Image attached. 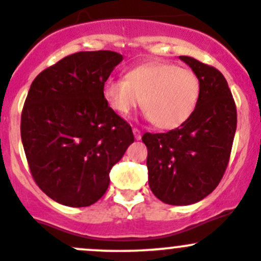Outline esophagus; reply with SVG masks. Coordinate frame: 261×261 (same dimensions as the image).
Wrapping results in <instances>:
<instances>
[{"instance_id": "obj_1", "label": "esophagus", "mask_w": 261, "mask_h": 261, "mask_svg": "<svg viewBox=\"0 0 261 261\" xmlns=\"http://www.w3.org/2000/svg\"><path fill=\"white\" fill-rule=\"evenodd\" d=\"M133 134H134V138H136L137 141H139V139H141L142 133H141V130L138 129V128H133Z\"/></svg>"}]
</instances>
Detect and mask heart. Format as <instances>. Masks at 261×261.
Here are the masks:
<instances>
[{"instance_id":"b5f03b06","label":"heart","mask_w":261,"mask_h":261,"mask_svg":"<svg viewBox=\"0 0 261 261\" xmlns=\"http://www.w3.org/2000/svg\"><path fill=\"white\" fill-rule=\"evenodd\" d=\"M102 96L119 115H128L141 104L147 118L160 129H175L189 120L200 96L194 71L167 62H147L132 67L124 80L108 79Z\"/></svg>"}]
</instances>
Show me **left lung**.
Here are the masks:
<instances>
[{
    "mask_svg": "<svg viewBox=\"0 0 261 261\" xmlns=\"http://www.w3.org/2000/svg\"><path fill=\"white\" fill-rule=\"evenodd\" d=\"M200 81V96L188 122L166 133H144L148 184L161 202L189 205L207 197L223 177L237 125L236 104L223 74L181 56Z\"/></svg>",
    "mask_w": 261,
    "mask_h": 261,
    "instance_id": "1",
    "label": "left lung"
}]
</instances>
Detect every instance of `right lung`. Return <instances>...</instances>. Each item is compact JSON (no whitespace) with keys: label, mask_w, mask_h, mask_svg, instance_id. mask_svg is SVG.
I'll use <instances>...</instances> for the list:
<instances>
[{"label":"right lung","mask_w":261,"mask_h":261,"mask_svg":"<svg viewBox=\"0 0 261 261\" xmlns=\"http://www.w3.org/2000/svg\"><path fill=\"white\" fill-rule=\"evenodd\" d=\"M123 56L79 51L40 72L21 113L30 172L49 198L87 207L107 192L110 170L134 142L130 125L108 105L102 85Z\"/></svg>","instance_id":"obj_1"}]
</instances>
